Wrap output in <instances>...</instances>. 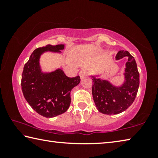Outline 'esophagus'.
Instances as JSON below:
<instances>
[{
  "mask_svg": "<svg viewBox=\"0 0 158 158\" xmlns=\"http://www.w3.org/2000/svg\"><path fill=\"white\" fill-rule=\"evenodd\" d=\"M87 75V71L85 69H81L79 73V76L81 77V79H84V77Z\"/></svg>",
  "mask_w": 158,
  "mask_h": 158,
  "instance_id": "esophagus-1",
  "label": "esophagus"
}]
</instances>
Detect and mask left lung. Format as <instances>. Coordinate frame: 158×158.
Masks as SVG:
<instances>
[{
    "instance_id": "left-lung-1",
    "label": "left lung",
    "mask_w": 158,
    "mask_h": 158,
    "mask_svg": "<svg viewBox=\"0 0 158 158\" xmlns=\"http://www.w3.org/2000/svg\"><path fill=\"white\" fill-rule=\"evenodd\" d=\"M127 57L124 68V81L121 85H115L106 79L91 75L93 80L92 94L98 110L104 114H118L126 110L133 103L139 85V73L137 63L132 56L127 51L117 53L116 60Z\"/></svg>"
}]
</instances>
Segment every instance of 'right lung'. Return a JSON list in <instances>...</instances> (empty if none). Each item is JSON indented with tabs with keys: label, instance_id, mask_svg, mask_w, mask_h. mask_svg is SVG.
I'll return each instance as SVG.
<instances>
[{
	"label": "right lung",
	"instance_id": "1",
	"mask_svg": "<svg viewBox=\"0 0 158 158\" xmlns=\"http://www.w3.org/2000/svg\"><path fill=\"white\" fill-rule=\"evenodd\" d=\"M65 45L48 44L37 48L31 53L25 64L21 77V90L30 106L37 114L53 118L68 110L71 102L70 92L78 85L79 76L67 77L61 68L52 72H43L40 63L45 52L61 53Z\"/></svg>",
	"mask_w": 158,
	"mask_h": 158
}]
</instances>
